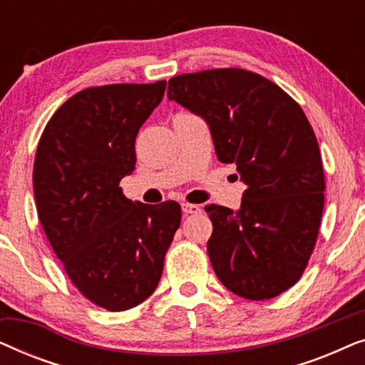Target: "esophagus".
Segmentation results:
<instances>
[{"label": "esophagus", "instance_id": "1", "mask_svg": "<svg viewBox=\"0 0 365 365\" xmlns=\"http://www.w3.org/2000/svg\"><path fill=\"white\" fill-rule=\"evenodd\" d=\"M181 209H182L184 216H189V214H197V212H201V206H196V204H187V202H184V204H181Z\"/></svg>", "mask_w": 365, "mask_h": 365}]
</instances>
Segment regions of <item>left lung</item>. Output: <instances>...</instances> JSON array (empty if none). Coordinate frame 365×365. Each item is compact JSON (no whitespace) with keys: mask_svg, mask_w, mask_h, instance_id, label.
<instances>
[{"mask_svg":"<svg viewBox=\"0 0 365 365\" xmlns=\"http://www.w3.org/2000/svg\"><path fill=\"white\" fill-rule=\"evenodd\" d=\"M168 98L206 121L217 159L236 164L246 184L239 211L204 207L219 281L251 301L287 291L312 254L326 189L306 114L277 84L237 68L174 76Z\"/></svg>","mask_w":365,"mask_h":365,"instance_id":"left-lung-1","label":"left lung"}]
</instances>
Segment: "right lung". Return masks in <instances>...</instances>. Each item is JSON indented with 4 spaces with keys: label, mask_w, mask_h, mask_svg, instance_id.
Returning a JSON list of instances; mask_svg holds the SVG:
<instances>
[{
    "label": "right lung",
    "mask_w": 365,
    "mask_h": 365,
    "mask_svg": "<svg viewBox=\"0 0 365 365\" xmlns=\"http://www.w3.org/2000/svg\"><path fill=\"white\" fill-rule=\"evenodd\" d=\"M166 81L108 84L69 98L44 128L33 169L38 217L64 271L89 301L126 311L151 296L181 224L174 201H131L139 128Z\"/></svg>",
    "instance_id": "right-lung-1"
}]
</instances>
